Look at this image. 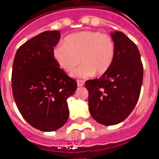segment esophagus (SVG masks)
<instances>
[{
  "label": "esophagus",
  "mask_w": 159,
  "mask_h": 159,
  "mask_svg": "<svg viewBox=\"0 0 159 159\" xmlns=\"http://www.w3.org/2000/svg\"><path fill=\"white\" fill-rule=\"evenodd\" d=\"M83 85H84V82L83 81H81V80L77 81V87H82Z\"/></svg>",
  "instance_id": "esophagus-1"
}]
</instances>
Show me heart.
<instances>
[{"label": "heart", "instance_id": "b5f03b06", "mask_svg": "<svg viewBox=\"0 0 159 159\" xmlns=\"http://www.w3.org/2000/svg\"><path fill=\"white\" fill-rule=\"evenodd\" d=\"M59 66L71 72L82 61L83 63L72 76L86 78L96 73L103 75L112 66L115 57L114 42L111 36L96 31H82L66 36L53 51Z\"/></svg>", "mask_w": 159, "mask_h": 159}]
</instances>
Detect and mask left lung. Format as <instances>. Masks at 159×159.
Instances as JSON below:
<instances>
[{
    "label": "left lung",
    "mask_w": 159,
    "mask_h": 159,
    "mask_svg": "<svg viewBox=\"0 0 159 159\" xmlns=\"http://www.w3.org/2000/svg\"><path fill=\"white\" fill-rule=\"evenodd\" d=\"M115 57L106 73L88 80V106L92 117L103 125H115L129 116L139 98L143 67L136 44L125 34H111Z\"/></svg>",
    "instance_id": "8db88e82"
}]
</instances>
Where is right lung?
<instances>
[{
    "label": "right lung",
    "instance_id": "right-lung-1",
    "mask_svg": "<svg viewBox=\"0 0 159 159\" xmlns=\"http://www.w3.org/2000/svg\"><path fill=\"white\" fill-rule=\"evenodd\" d=\"M60 36V31H47L34 36L18 48L12 66V93L18 110L30 125L43 132L66 123V100L77 87L53 56Z\"/></svg>",
    "mask_w": 159,
    "mask_h": 159
}]
</instances>
